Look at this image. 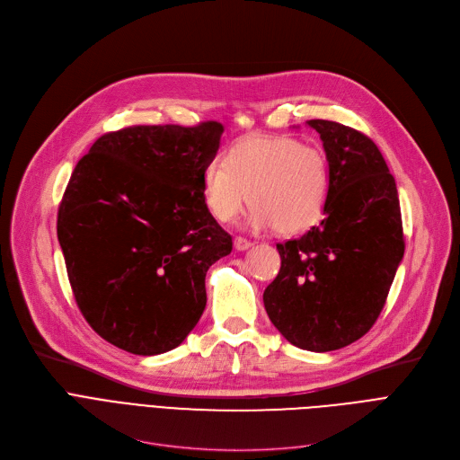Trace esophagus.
I'll return each instance as SVG.
<instances>
[{"label":"esophagus","instance_id":"esophagus-1","mask_svg":"<svg viewBox=\"0 0 460 460\" xmlns=\"http://www.w3.org/2000/svg\"><path fill=\"white\" fill-rule=\"evenodd\" d=\"M233 244H234V250H238V252H244V250H248V248L253 246V244L250 243V240L244 238V236H236Z\"/></svg>","mask_w":460,"mask_h":460}]
</instances>
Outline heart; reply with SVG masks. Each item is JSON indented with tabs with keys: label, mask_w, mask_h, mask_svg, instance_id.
I'll return each mask as SVG.
<instances>
[{
	"label": "heart",
	"mask_w": 460,
	"mask_h": 460,
	"mask_svg": "<svg viewBox=\"0 0 460 460\" xmlns=\"http://www.w3.org/2000/svg\"><path fill=\"white\" fill-rule=\"evenodd\" d=\"M330 164L311 145L287 136L236 143L226 162L203 169V199L220 222H233L248 201L252 229L276 227L293 234L315 226L330 196Z\"/></svg>",
	"instance_id": "b5f03b06"
}]
</instances>
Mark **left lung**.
<instances>
[{
  "mask_svg": "<svg viewBox=\"0 0 460 460\" xmlns=\"http://www.w3.org/2000/svg\"><path fill=\"white\" fill-rule=\"evenodd\" d=\"M330 164L323 222L278 244L281 269L264 288L272 324L311 352L366 335L388 298L404 255L395 179L373 139L335 120L311 119Z\"/></svg>",
  "mask_w": 460,
  "mask_h": 460,
  "instance_id": "obj_1",
  "label": "left lung"
}]
</instances>
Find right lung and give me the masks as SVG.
Returning a JSON list of instances; mask_svg holds the SVG:
<instances>
[{"label": "right lung", "mask_w": 460, "mask_h": 460, "mask_svg": "<svg viewBox=\"0 0 460 460\" xmlns=\"http://www.w3.org/2000/svg\"><path fill=\"white\" fill-rule=\"evenodd\" d=\"M224 127L108 132L76 164L58 238L76 304L108 343L137 356L179 347L207 305L205 276L233 240L203 199Z\"/></svg>", "instance_id": "add662e5"}]
</instances>
